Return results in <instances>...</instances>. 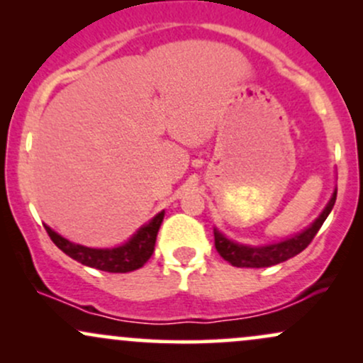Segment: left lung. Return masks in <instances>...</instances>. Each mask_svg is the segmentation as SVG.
<instances>
[{
	"instance_id": "8db88e82",
	"label": "left lung",
	"mask_w": 363,
	"mask_h": 363,
	"mask_svg": "<svg viewBox=\"0 0 363 363\" xmlns=\"http://www.w3.org/2000/svg\"><path fill=\"white\" fill-rule=\"evenodd\" d=\"M336 201V189L333 193L331 199L323 210L315 222L307 227L306 230H302L301 234L290 237V239L281 240V242L277 244H268V245H257V247H252V245H244L239 242H234V240L227 239L222 232H218L213 228L215 234V247L218 251L220 256L223 257L225 261L230 262L232 266H237V268H268V266L278 264V262H283L290 257L297 256L298 252H302L303 249L307 247L312 242L315 234L319 232V228L323 227L324 220L328 218V215L331 213L333 206H335Z\"/></svg>"
}]
</instances>
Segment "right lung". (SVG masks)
I'll return each mask as SVG.
<instances>
[{"label": "right lung", "mask_w": 363, "mask_h": 363, "mask_svg": "<svg viewBox=\"0 0 363 363\" xmlns=\"http://www.w3.org/2000/svg\"><path fill=\"white\" fill-rule=\"evenodd\" d=\"M164 213L165 211H160V213L153 216L126 244L112 249L85 247V245L69 242L68 239L56 234L51 227H45V230H48L52 242L62 252L68 254L72 259L82 262L85 266H90V268L101 269V272L128 273L141 268L152 257L153 251H155L157 234L162 225V220H164Z\"/></svg>", "instance_id": "obj_1"}]
</instances>
